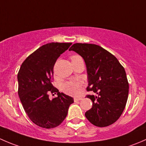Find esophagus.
<instances>
[{
	"instance_id": "esophagus-1",
	"label": "esophagus",
	"mask_w": 146,
	"mask_h": 146,
	"mask_svg": "<svg viewBox=\"0 0 146 146\" xmlns=\"http://www.w3.org/2000/svg\"><path fill=\"white\" fill-rule=\"evenodd\" d=\"M81 100H82L81 98H74V102H77Z\"/></svg>"
}]
</instances>
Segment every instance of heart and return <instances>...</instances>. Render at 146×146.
I'll return each mask as SVG.
<instances>
[{"mask_svg": "<svg viewBox=\"0 0 146 146\" xmlns=\"http://www.w3.org/2000/svg\"><path fill=\"white\" fill-rule=\"evenodd\" d=\"M80 58L79 56H73L71 58L72 60ZM63 90L66 93L72 96H78L80 95L81 90V84L77 81H69L66 82L63 85Z\"/></svg>", "mask_w": 146, "mask_h": 146, "instance_id": "1", "label": "heart"}]
</instances>
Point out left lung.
Returning <instances> with one entry per match:
<instances>
[{
	"label": "left lung",
	"mask_w": 146,
	"mask_h": 146,
	"mask_svg": "<svg viewBox=\"0 0 146 146\" xmlns=\"http://www.w3.org/2000/svg\"><path fill=\"white\" fill-rule=\"evenodd\" d=\"M69 51L80 56L88 74L87 90L96 95H87L92 107L85 115L91 123L105 127L118 120L124 110L129 95L126 71L114 55L92 44H74Z\"/></svg>",
	"instance_id": "left-lung-1"
}]
</instances>
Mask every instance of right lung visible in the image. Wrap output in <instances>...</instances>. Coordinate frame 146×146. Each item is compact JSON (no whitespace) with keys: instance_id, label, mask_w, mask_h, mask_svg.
I'll return each mask as SVG.
<instances>
[{"instance_id":"right-lung-1","label":"right lung","mask_w":146,"mask_h":146,"mask_svg":"<svg viewBox=\"0 0 146 146\" xmlns=\"http://www.w3.org/2000/svg\"><path fill=\"white\" fill-rule=\"evenodd\" d=\"M71 44L51 42L42 46L26 58L18 72L19 98L30 120L40 127L53 129L61 124L74 102L52 85L54 64ZM49 91L57 92L58 97L50 99Z\"/></svg>"}]
</instances>
